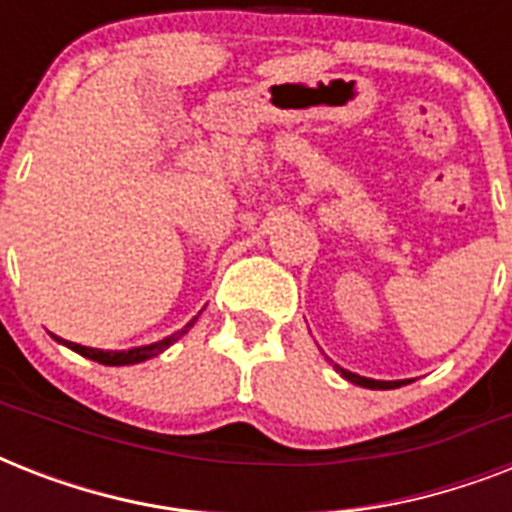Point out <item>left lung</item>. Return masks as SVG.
<instances>
[{"mask_svg": "<svg viewBox=\"0 0 512 512\" xmlns=\"http://www.w3.org/2000/svg\"><path fill=\"white\" fill-rule=\"evenodd\" d=\"M337 372L345 377L348 382H353V385H361V388H372V390H390V388H398L404 380H396V382H385V380H369V377H361V374H353L348 372V369H342V366H337Z\"/></svg>", "mask_w": 512, "mask_h": 512, "instance_id": "8db88e82", "label": "left lung"}]
</instances>
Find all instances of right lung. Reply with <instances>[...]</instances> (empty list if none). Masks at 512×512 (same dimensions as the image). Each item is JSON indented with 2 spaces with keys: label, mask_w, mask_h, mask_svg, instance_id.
Wrapping results in <instances>:
<instances>
[{
  "label": "right lung",
  "mask_w": 512,
  "mask_h": 512,
  "mask_svg": "<svg viewBox=\"0 0 512 512\" xmlns=\"http://www.w3.org/2000/svg\"><path fill=\"white\" fill-rule=\"evenodd\" d=\"M191 319L188 324H185L180 332H175V335L164 337V340L159 342H151V345H140V348H130V350H100V348H87V345H79V342H68L63 340V345H68L71 350H76L79 356L90 358V361H98V364H106V366H130V364H140V361H148V358L159 356L162 350H167L175 340H180V337L188 332V329L193 327Z\"/></svg>",
  "instance_id": "add662e5"
}]
</instances>
